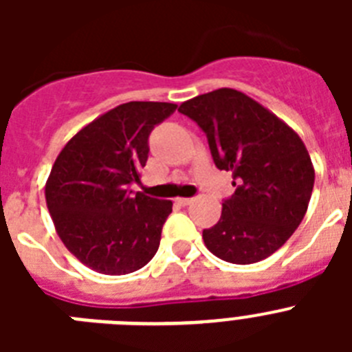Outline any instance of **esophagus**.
Masks as SVG:
<instances>
[{
	"mask_svg": "<svg viewBox=\"0 0 352 352\" xmlns=\"http://www.w3.org/2000/svg\"><path fill=\"white\" fill-rule=\"evenodd\" d=\"M192 201H194L192 197H179L178 199V203L182 204V206H188V204H192Z\"/></svg>",
	"mask_w": 352,
	"mask_h": 352,
	"instance_id": "obj_1",
	"label": "esophagus"
}]
</instances>
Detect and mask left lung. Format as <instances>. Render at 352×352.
I'll return each mask as SVG.
<instances>
[{
  "label": "left lung",
  "instance_id": "8db88e82",
  "mask_svg": "<svg viewBox=\"0 0 352 352\" xmlns=\"http://www.w3.org/2000/svg\"><path fill=\"white\" fill-rule=\"evenodd\" d=\"M179 113L206 133L220 170L232 173L234 194L204 229L208 250L232 264L266 259L296 231L314 188L310 155L298 133L245 93L220 88L183 102Z\"/></svg>",
  "mask_w": 352,
  "mask_h": 352
}]
</instances>
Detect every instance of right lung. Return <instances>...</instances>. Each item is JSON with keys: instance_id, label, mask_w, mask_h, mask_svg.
<instances>
[{"instance_id": "add662e5", "label": "right lung", "mask_w": 352, "mask_h": 352, "mask_svg": "<svg viewBox=\"0 0 352 352\" xmlns=\"http://www.w3.org/2000/svg\"><path fill=\"white\" fill-rule=\"evenodd\" d=\"M178 105L129 102L67 142L45 185L49 213L65 247L104 275L138 272L153 259L173 203L133 192L149 135Z\"/></svg>"}]
</instances>
